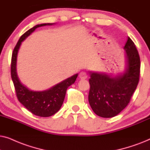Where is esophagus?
<instances>
[{
  "label": "esophagus",
  "mask_w": 150,
  "mask_h": 150,
  "mask_svg": "<svg viewBox=\"0 0 150 150\" xmlns=\"http://www.w3.org/2000/svg\"><path fill=\"white\" fill-rule=\"evenodd\" d=\"M79 78L81 79H87V74L85 72H84V71H82V72L80 73Z\"/></svg>",
  "instance_id": "34e87169"
}]
</instances>
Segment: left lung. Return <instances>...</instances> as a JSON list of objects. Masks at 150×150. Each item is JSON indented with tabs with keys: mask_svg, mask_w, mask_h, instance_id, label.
<instances>
[{
	"mask_svg": "<svg viewBox=\"0 0 150 150\" xmlns=\"http://www.w3.org/2000/svg\"><path fill=\"white\" fill-rule=\"evenodd\" d=\"M126 50V71L112 77L103 73L90 72L89 102L97 115L110 118L120 113L130 101L140 76V57L134 43L129 38Z\"/></svg>",
	"mask_w": 150,
	"mask_h": 150,
	"instance_id": "1",
	"label": "left lung"
}]
</instances>
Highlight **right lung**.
Listing matches in <instances>:
<instances>
[{
    "mask_svg": "<svg viewBox=\"0 0 150 150\" xmlns=\"http://www.w3.org/2000/svg\"><path fill=\"white\" fill-rule=\"evenodd\" d=\"M53 24H41L35 26L20 37L13 49L11 57V75L15 87L16 96L19 102L33 114L39 117L52 116L57 112L64 101L66 91L69 86L74 83L78 74L68 78L50 89L44 91H30L20 83L16 71L17 55L22 42L29 36L37 28Z\"/></svg>",
    "mask_w": 150,
    "mask_h": 150,
    "instance_id": "obj_1",
    "label": "right lung"
}]
</instances>
